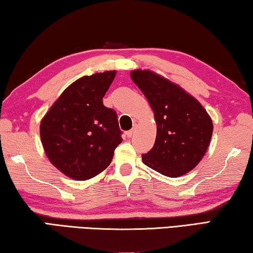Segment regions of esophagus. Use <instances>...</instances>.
<instances>
[{
  "label": "esophagus",
  "mask_w": 253,
  "mask_h": 253,
  "mask_svg": "<svg viewBox=\"0 0 253 253\" xmlns=\"http://www.w3.org/2000/svg\"><path fill=\"white\" fill-rule=\"evenodd\" d=\"M135 130H136V125H134V127H132L130 130H128V131L126 132V135H127V137H131L132 135H134V132H135Z\"/></svg>",
  "instance_id": "esophagus-1"
}]
</instances>
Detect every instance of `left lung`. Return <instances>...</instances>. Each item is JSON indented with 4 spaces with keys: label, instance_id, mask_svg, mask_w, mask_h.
I'll return each mask as SVG.
<instances>
[{
    "label": "left lung",
    "instance_id": "1",
    "mask_svg": "<svg viewBox=\"0 0 253 253\" xmlns=\"http://www.w3.org/2000/svg\"><path fill=\"white\" fill-rule=\"evenodd\" d=\"M130 77L147 98L157 125L155 144L142 158L145 165L169 177L193 169L211 142L213 124L203 106L179 85L149 70Z\"/></svg>",
    "mask_w": 253,
    "mask_h": 253
}]
</instances>
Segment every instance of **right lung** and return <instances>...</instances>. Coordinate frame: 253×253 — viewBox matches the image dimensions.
<instances>
[{
	"mask_svg": "<svg viewBox=\"0 0 253 253\" xmlns=\"http://www.w3.org/2000/svg\"><path fill=\"white\" fill-rule=\"evenodd\" d=\"M115 76L116 71H105L75 81L41 121V142L49 161L77 181L108 168L123 142L116 111L102 104Z\"/></svg>",
	"mask_w": 253,
	"mask_h": 253,
	"instance_id": "add662e5",
	"label": "right lung"
}]
</instances>
